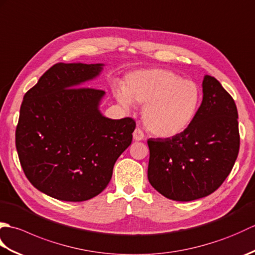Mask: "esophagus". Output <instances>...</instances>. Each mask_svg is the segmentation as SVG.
Returning a JSON list of instances; mask_svg holds the SVG:
<instances>
[{
  "instance_id": "1",
  "label": "esophagus",
  "mask_w": 255,
  "mask_h": 255,
  "mask_svg": "<svg viewBox=\"0 0 255 255\" xmlns=\"http://www.w3.org/2000/svg\"><path fill=\"white\" fill-rule=\"evenodd\" d=\"M133 139L136 140V141H140V140H143L144 139V133L140 128H136L133 131Z\"/></svg>"
}]
</instances>
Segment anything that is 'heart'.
Segmentation results:
<instances>
[{"label": "heart", "instance_id": "heart-1", "mask_svg": "<svg viewBox=\"0 0 255 255\" xmlns=\"http://www.w3.org/2000/svg\"><path fill=\"white\" fill-rule=\"evenodd\" d=\"M115 96L125 108L132 103L144 105L143 123L159 137H173L183 132L196 115L200 92L196 83L183 80L166 69L139 70L127 77L124 89Z\"/></svg>", "mask_w": 255, "mask_h": 255}]
</instances>
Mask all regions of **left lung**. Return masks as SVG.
Returning <instances> with one entry per match:
<instances>
[{
    "label": "left lung",
    "instance_id": "obj_1",
    "mask_svg": "<svg viewBox=\"0 0 255 255\" xmlns=\"http://www.w3.org/2000/svg\"><path fill=\"white\" fill-rule=\"evenodd\" d=\"M203 102L191 125L171 138H150L148 180L166 198L189 202L220 187L240 148L236 103L217 79L206 75Z\"/></svg>",
    "mask_w": 255,
    "mask_h": 255
}]
</instances>
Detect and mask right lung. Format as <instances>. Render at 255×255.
<instances>
[{
    "mask_svg": "<svg viewBox=\"0 0 255 255\" xmlns=\"http://www.w3.org/2000/svg\"><path fill=\"white\" fill-rule=\"evenodd\" d=\"M102 66L56 63L24 95L16 149L26 177L48 196L64 202L97 196L132 141L136 122L102 116L105 92L80 86L99 75Z\"/></svg>",
    "mask_w": 255,
    "mask_h": 255,
    "instance_id": "1",
    "label": "right lung"
}]
</instances>
